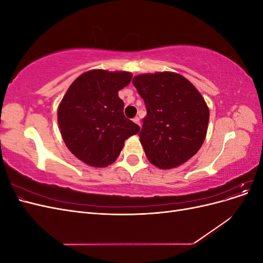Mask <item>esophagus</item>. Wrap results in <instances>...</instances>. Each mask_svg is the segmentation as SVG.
Returning a JSON list of instances; mask_svg holds the SVG:
<instances>
[{
  "label": "esophagus",
  "mask_w": 263,
  "mask_h": 263,
  "mask_svg": "<svg viewBox=\"0 0 263 263\" xmlns=\"http://www.w3.org/2000/svg\"><path fill=\"white\" fill-rule=\"evenodd\" d=\"M139 121H140L139 117H135V118H133V122H134V123H136L137 125H139V126H140V122H139Z\"/></svg>",
  "instance_id": "34e87169"
}]
</instances>
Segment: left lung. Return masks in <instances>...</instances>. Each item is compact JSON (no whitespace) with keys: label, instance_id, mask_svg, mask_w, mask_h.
<instances>
[{"label":"left lung","instance_id":"1","mask_svg":"<svg viewBox=\"0 0 263 263\" xmlns=\"http://www.w3.org/2000/svg\"><path fill=\"white\" fill-rule=\"evenodd\" d=\"M133 84L147 109L139 137L148 160L160 169L186 162L208 133L210 109L201 93L174 72L136 76Z\"/></svg>","mask_w":263,"mask_h":263}]
</instances>
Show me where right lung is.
Wrapping results in <instances>:
<instances>
[{
  "mask_svg": "<svg viewBox=\"0 0 263 263\" xmlns=\"http://www.w3.org/2000/svg\"><path fill=\"white\" fill-rule=\"evenodd\" d=\"M130 72L90 70L70 85L58 107V124L68 149L84 163L103 168L121 154L124 141L140 127L124 115L118 91Z\"/></svg>",
  "mask_w": 263,
  "mask_h": 263,
  "instance_id": "1",
  "label": "right lung"
}]
</instances>
